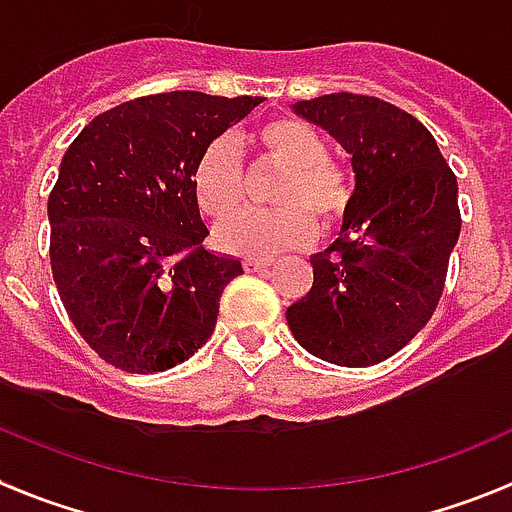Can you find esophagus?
Instances as JSON below:
<instances>
[{"label":"esophagus","mask_w":512,"mask_h":512,"mask_svg":"<svg viewBox=\"0 0 512 512\" xmlns=\"http://www.w3.org/2000/svg\"><path fill=\"white\" fill-rule=\"evenodd\" d=\"M246 272H264V269H269L272 266V259H261V256H248L246 261Z\"/></svg>","instance_id":"1"}]
</instances>
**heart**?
Returning <instances> with one entry per match:
<instances>
[{
	"instance_id": "1",
	"label": "heart",
	"mask_w": 512,
	"mask_h": 512,
	"mask_svg": "<svg viewBox=\"0 0 512 512\" xmlns=\"http://www.w3.org/2000/svg\"><path fill=\"white\" fill-rule=\"evenodd\" d=\"M264 149L290 167L277 188V209H240L217 227L219 243L248 256H274L287 248L306 246L314 238L316 219L335 225L350 204V177L329 162L327 138L311 122L277 120L259 133ZM198 204L219 219L243 201V170L227 138H217L198 156L193 172Z\"/></svg>"
}]
</instances>
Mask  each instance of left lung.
<instances>
[{
    "label": "left lung",
    "mask_w": 512,
    "mask_h": 512,
    "mask_svg": "<svg viewBox=\"0 0 512 512\" xmlns=\"http://www.w3.org/2000/svg\"><path fill=\"white\" fill-rule=\"evenodd\" d=\"M293 109L348 151L356 188L287 327L311 356L371 366L432 319L460 235L458 180L434 135L390 101L342 91Z\"/></svg>",
    "instance_id": "1"
}]
</instances>
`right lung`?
<instances>
[{"instance_id": "add662e5", "label": "right lung", "mask_w": 512, "mask_h": 512, "mask_svg": "<svg viewBox=\"0 0 512 512\" xmlns=\"http://www.w3.org/2000/svg\"><path fill=\"white\" fill-rule=\"evenodd\" d=\"M261 96H143L91 120L49 196L52 274L70 322L114 369L154 374L214 332L243 264L204 248L198 156Z\"/></svg>"}]
</instances>
